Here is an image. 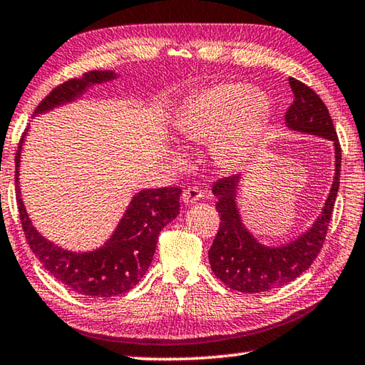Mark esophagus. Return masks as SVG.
Instances as JSON below:
<instances>
[{
  "label": "esophagus",
  "instance_id": "1",
  "mask_svg": "<svg viewBox=\"0 0 365 365\" xmlns=\"http://www.w3.org/2000/svg\"><path fill=\"white\" fill-rule=\"evenodd\" d=\"M181 197H182V202H186V203H195V202H199V200L202 199L203 192H202V190H200L199 187L192 186V187L184 189Z\"/></svg>",
  "mask_w": 365,
  "mask_h": 365
}]
</instances>
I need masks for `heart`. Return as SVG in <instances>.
I'll use <instances>...</instances> for the list:
<instances>
[{"label": "heart", "instance_id": "heart-1", "mask_svg": "<svg viewBox=\"0 0 365 365\" xmlns=\"http://www.w3.org/2000/svg\"><path fill=\"white\" fill-rule=\"evenodd\" d=\"M267 98L244 83H218L190 99L176 120L186 143L212 141V157L222 168H239L252 152L267 115ZM178 162L184 158L179 155Z\"/></svg>", "mask_w": 365, "mask_h": 365}]
</instances>
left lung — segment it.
Returning a JSON list of instances; mask_svg holds the SVG:
<instances>
[{"mask_svg":"<svg viewBox=\"0 0 365 365\" xmlns=\"http://www.w3.org/2000/svg\"><path fill=\"white\" fill-rule=\"evenodd\" d=\"M293 102L285 112V123L295 131L316 134L335 144V181L321 216L302 237L282 247H264L242 225L235 192L239 175L221 178L215 182L216 212L220 213V229L208 252L212 271L229 289L242 293H259L292 282L308 269L324 247L325 235L334 212L340 187L341 147L334 121L322 99L314 89L299 80L289 78Z\"/></svg>","mask_w":365,"mask_h":365,"instance_id":"1","label":"left lung"}]
</instances>
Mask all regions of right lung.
I'll use <instances>...</instances> for the list:
<instances>
[{
	"mask_svg": "<svg viewBox=\"0 0 365 365\" xmlns=\"http://www.w3.org/2000/svg\"><path fill=\"white\" fill-rule=\"evenodd\" d=\"M112 72L91 70L81 78H70L56 86L38 107L43 113L63 102H70L96 83L113 78ZM27 131V130H25ZM22 134L16 150L17 207L22 229L31 252L41 261L44 269L75 293L91 298L123 295L139 284L152 263L158 234L179 215V187H160L140 190L128 207L118 227L104 247L89 253H73L51 244L31 226L19 190V162L24 143Z\"/></svg>",
	"mask_w": 365,
	"mask_h": 365,
	"instance_id": "obj_1",
	"label": "right lung"
}]
</instances>
